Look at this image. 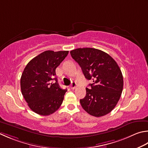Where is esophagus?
Here are the masks:
<instances>
[{
    "mask_svg": "<svg viewBox=\"0 0 148 148\" xmlns=\"http://www.w3.org/2000/svg\"><path fill=\"white\" fill-rule=\"evenodd\" d=\"M76 86H77V85H76V82H72L71 85V89H74L76 87Z\"/></svg>",
    "mask_w": 148,
    "mask_h": 148,
    "instance_id": "esophagus-1",
    "label": "esophagus"
}]
</instances>
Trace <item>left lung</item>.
<instances>
[{"instance_id": "8db88e82", "label": "left lung", "mask_w": 148, "mask_h": 148, "mask_svg": "<svg viewBox=\"0 0 148 148\" xmlns=\"http://www.w3.org/2000/svg\"><path fill=\"white\" fill-rule=\"evenodd\" d=\"M85 78L93 79L80 99L83 108L94 117L110 112L119 100L123 89V77L117 62L109 54L94 48H78L71 51Z\"/></svg>"}]
</instances>
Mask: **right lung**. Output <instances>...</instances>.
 I'll return each instance as SVG.
<instances>
[{
    "label": "right lung",
    "mask_w": 148,
    "mask_h": 148,
    "mask_svg": "<svg viewBox=\"0 0 148 148\" xmlns=\"http://www.w3.org/2000/svg\"><path fill=\"white\" fill-rule=\"evenodd\" d=\"M68 53V51H44L32 59L23 71L20 79L22 94L29 107L36 114L51 115L62 104L66 89L61 88L54 77L57 66Z\"/></svg>",
    "instance_id": "obj_1"
}]
</instances>
